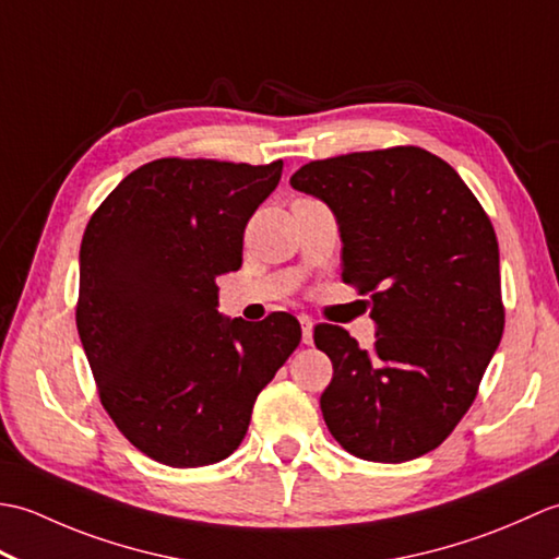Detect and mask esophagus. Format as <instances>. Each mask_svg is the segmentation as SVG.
Wrapping results in <instances>:
<instances>
[{
  "mask_svg": "<svg viewBox=\"0 0 559 559\" xmlns=\"http://www.w3.org/2000/svg\"><path fill=\"white\" fill-rule=\"evenodd\" d=\"M300 324H302V343H307V346H312V329H314L312 319L307 317V314H302L300 317Z\"/></svg>",
  "mask_w": 559,
  "mask_h": 559,
  "instance_id": "obj_1",
  "label": "esophagus"
}]
</instances>
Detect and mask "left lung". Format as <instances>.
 <instances>
[{
	"instance_id": "8db88e82",
	"label": "left lung",
	"mask_w": 559,
	"mask_h": 559,
	"mask_svg": "<svg viewBox=\"0 0 559 559\" xmlns=\"http://www.w3.org/2000/svg\"><path fill=\"white\" fill-rule=\"evenodd\" d=\"M334 211L341 278L370 295L377 341L317 324L334 377L319 406L353 456L401 463L437 449L476 401L500 346L495 228L459 173L418 146L312 160L290 177Z\"/></svg>"
}]
</instances>
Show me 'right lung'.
I'll return each mask as SVG.
<instances>
[{
  "label": "right lung",
  "instance_id": "right-lung-1",
  "mask_svg": "<svg viewBox=\"0 0 559 559\" xmlns=\"http://www.w3.org/2000/svg\"><path fill=\"white\" fill-rule=\"evenodd\" d=\"M281 173L283 160L158 158L129 173L83 233L76 329L100 403L165 466L230 456L302 338L288 312L252 324L216 310V278L242 266L245 225Z\"/></svg>",
  "mask_w": 559,
  "mask_h": 559
}]
</instances>
